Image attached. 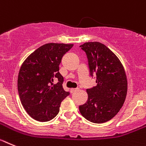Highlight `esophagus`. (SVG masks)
Returning a JSON list of instances; mask_svg holds the SVG:
<instances>
[{"label":"esophagus","instance_id":"1","mask_svg":"<svg viewBox=\"0 0 146 146\" xmlns=\"http://www.w3.org/2000/svg\"><path fill=\"white\" fill-rule=\"evenodd\" d=\"M77 90H78V89H77V88H76V89H70V92L73 93V92H75L77 91Z\"/></svg>","mask_w":146,"mask_h":146}]
</instances>
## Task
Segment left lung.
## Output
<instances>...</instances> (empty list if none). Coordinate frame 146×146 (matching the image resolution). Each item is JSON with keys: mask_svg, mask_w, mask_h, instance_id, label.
Wrapping results in <instances>:
<instances>
[{"mask_svg": "<svg viewBox=\"0 0 146 146\" xmlns=\"http://www.w3.org/2000/svg\"><path fill=\"white\" fill-rule=\"evenodd\" d=\"M88 59L90 76L96 75L97 86L86 89L88 100L79 106L81 115L89 121L101 124L111 120L124 105L127 79L121 62L115 54L100 42L80 46Z\"/></svg>", "mask_w": 146, "mask_h": 146, "instance_id": "1", "label": "left lung"}]
</instances>
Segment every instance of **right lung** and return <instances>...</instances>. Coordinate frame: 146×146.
<instances>
[{
  "label": "right lung",
  "instance_id": "obj_1",
  "mask_svg": "<svg viewBox=\"0 0 146 146\" xmlns=\"http://www.w3.org/2000/svg\"><path fill=\"white\" fill-rule=\"evenodd\" d=\"M73 44L50 43L41 46L22 63L17 88L21 102L33 119L48 121L58 114L60 104L70 94L62 87L59 65ZM57 78V84L53 80Z\"/></svg>",
  "mask_w": 146,
  "mask_h": 146
}]
</instances>
